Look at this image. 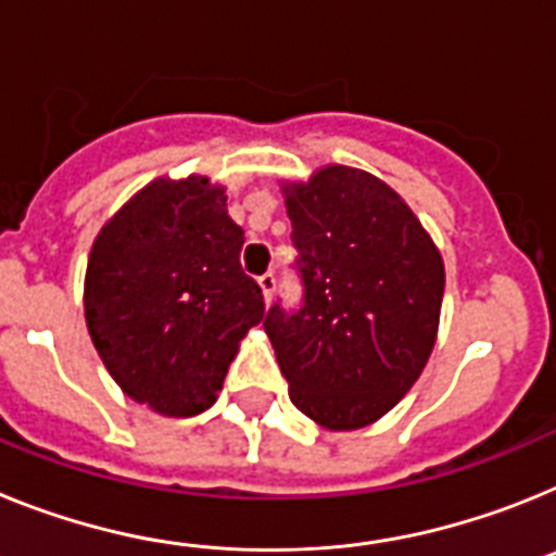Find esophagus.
<instances>
[{"instance_id":"1","label":"esophagus","mask_w":556,"mask_h":556,"mask_svg":"<svg viewBox=\"0 0 556 556\" xmlns=\"http://www.w3.org/2000/svg\"><path fill=\"white\" fill-rule=\"evenodd\" d=\"M257 282H260V291H263L265 305H268V302H271V296H274V288H277V279H274V274L268 271V274H263V277H260Z\"/></svg>"}]
</instances>
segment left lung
I'll return each mask as SVG.
<instances>
[{
	"label": "left lung",
	"instance_id": "8db88e82",
	"mask_svg": "<svg viewBox=\"0 0 556 556\" xmlns=\"http://www.w3.org/2000/svg\"><path fill=\"white\" fill-rule=\"evenodd\" d=\"M279 187L305 307L288 316L274 305L263 327L299 412L327 431H358L392 412L431 358L445 263L383 178L325 164Z\"/></svg>",
	"mask_w": 556,
	"mask_h": 556
}]
</instances>
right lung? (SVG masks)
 Here are the masks:
<instances>
[{"instance_id": "add662e5", "label": "right lung", "mask_w": 556, "mask_h": 556, "mask_svg": "<svg viewBox=\"0 0 556 556\" xmlns=\"http://www.w3.org/2000/svg\"><path fill=\"white\" fill-rule=\"evenodd\" d=\"M245 238L226 187L206 176L153 178L98 231L84 313L100 361L139 405L195 417L218 392L240 341L265 316L240 268Z\"/></svg>"}]
</instances>
